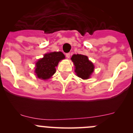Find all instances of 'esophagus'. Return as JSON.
<instances>
[{"label":"esophagus","instance_id":"esophagus-1","mask_svg":"<svg viewBox=\"0 0 133 133\" xmlns=\"http://www.w3.org/2000/svg\"><path fill=\"white\" fill-rule=\"evenodd\" d=\"M65 57H66L68 58H70V53H66V54H65Z\"/></svg>","mask_w":133,"mask_h":133}]
</instances>
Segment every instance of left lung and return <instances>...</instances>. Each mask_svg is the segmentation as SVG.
<instances>
[{
	"label": "left lung",
	"mask_w": 133,
	"mask_h": 133,
	"mask_svg": "<svg viewBox=\"0 0 133 133\" xmlns=\"http://www.w3.org/2000/svg\"><path fill=\"white\" fill-rule=\"evenodd\" d=\"M71 60L75 66V73L82 79L89 78L94 71V65L89 61L88 57L83 55H73Z\"/></svg>",
	"instance_id": "left-lung-1"
}]
</instances>
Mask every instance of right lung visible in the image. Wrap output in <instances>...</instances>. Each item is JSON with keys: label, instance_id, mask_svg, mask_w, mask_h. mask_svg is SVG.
I'll list each match as a JSON object with an SVG mask.
<instances>
[{"label": "right lung", "instance_id": "right-lung-1", "mask_svg": "<svg viewBox=\"0 0 133 133\" xmlns=\"http://www.w3.org/2000/svg\"><path fill=\"white\" fill-rule=\"evenodd\" d=\"M65 58L62 52H51L44 55L42 58L36 63L35 73L37 77L43 80L49 78L56 71L55 68L59 61Z\"/></svg>", "mask_w": 133, "mask_h": 133}]
</instances>
